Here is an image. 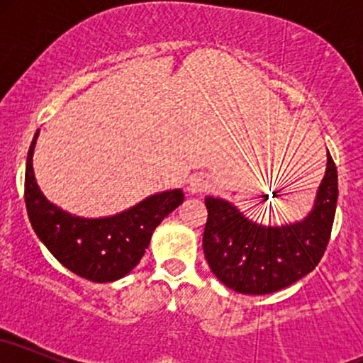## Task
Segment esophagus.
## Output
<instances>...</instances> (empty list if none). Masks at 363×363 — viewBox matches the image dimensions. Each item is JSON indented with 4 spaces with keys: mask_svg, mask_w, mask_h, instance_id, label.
<instances>
[{
    "mask_svg": "<svg viewBox=\"0 0 363 363\" xmlns=\"http://www.w3.org/2000/svg\"><path fill=\"white\" fill-rule=\"evenodd\" d=\"M210 187V181L205 174H194L189 181V191L191 193H203Z\"/></svg>",
    "mask_w": 363,
    "mask_h": 363,
    "instance_id": "esophagus-1",
    "label": "esophagus"
}]
</instances>
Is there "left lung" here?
I'll list each match as a JSON object with an SVG mask.
<instances>
[{
  "label": "left lung",
  "instance_id": "1",
  "mask_svg": "<svg viewBox=\"0 0 363 363\" xmlns=\"http://www.w3.org/2000/svg\"><path fill=\"white\" fill-rule=\"evenodd\" d=\"M338 201V172L328 152L326 172L301 222L262 225L230 201L208 196L203 252L228 289L245 295L278 291L309 274L326 251Z\"/></svg>",
  "mask_w": 363,
  "mask_h": 363
}]
</instances>
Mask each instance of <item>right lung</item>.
<instances>
[{
	"instance_id": "1",
	"label": "right lung",
	"mask_w": 363,
	"mask_h": 363,
	"mask_svg": "<svg viewBox=\"0 0 363 363\" xmlns=\"http://www.w3.org/2000/svg\"><path fill=\"white\" fill-rule=\"evenodd\" d=\"M32 140L25 167V205L32 228L65 268L95 283L116 281L138 264L153 230L184 201L182 189L148 196L138 205L104 218H83L52 205L37 186Z\"/></svg>"
}]
</instances>
